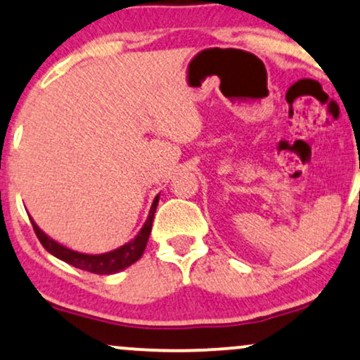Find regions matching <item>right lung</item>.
<instances>
[{
	"mask_svg": "<svg viewBox=\"0 0 360 360\" xmlns=\"http://www.w3.org/2000/svg\"><path fill=\"white\" fill-rule=\"evenodd\" d=\"M158 202H159V194L154 198L149 216H147L146 223L142 224L141 231L137 233V236L134 238V240H131L129 243H125L122 246H119L117 250L107 251V253H102V255L79 253V251H73L70 248H67V246L56 243L53 238L45 235V233L38 228V224L33 221V218L30 219H32L33 229L34 233H37L40 243L43 245V248L49 251V253L53 255V257L62 259L65 263H68V265L80 268V270L90 271V274L112 275L120 270H125V268L131 266L132 263H136L137 259L142 257V253H144L147 246V241H149L150 229H153L154 213H155V207H158Z\"/></svg>",
	"mask_w": 360,
	"mask_h": 360,
	"instance_id": "right-lung-1",
	"label": "right lung"
}]
</instances>
